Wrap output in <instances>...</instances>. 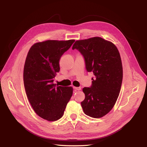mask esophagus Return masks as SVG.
<instances>
[{"label":"esophagus","mask_w":147,"mask_h":147,"mask_svg":"<svg viewBox=\"0 0 147 147\" xmlns=\"http://www.w3.org/2000/svg\"><path fill=\"white\" fill-rule=\"evenodd\" d=\"M74 89L75 90H77V91L81 90V88H80V87H75V86H74Z\"/></svg>","instance_id":"esophagus-1"}]
</instances>
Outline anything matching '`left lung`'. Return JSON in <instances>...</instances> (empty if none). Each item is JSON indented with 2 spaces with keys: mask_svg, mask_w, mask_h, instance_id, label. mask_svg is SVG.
<instances>
[{
  "mask_svg": "<svg viewBox=\"0 0 147 147\" xmlns=\"http://www.w3.org/2000/svg\"><path fill=\"white\" fill-rule=\"evenodd\" d=\"M74 49L84 57L88 72L94 75L91 86L83 89V112L92 118H101L112 109L121 90L123 66L119 53L113 43L99 37L77 40Z\"/></svg>",
  "mask_w": 147,
  "mask_h": 147,
  "instance_id": "8db88e82",
  "label": "left lung"
}]
</instances>
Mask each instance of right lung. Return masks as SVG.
I'll list each match as a JSON object with an SVG mask.
<instances>
[{
    "label": "right lung",
    "instance_id": "add662e5",
    "mask_svg": "<svg viewBox=\"0 0 147 147\" xmlns=\"http://www.w3.org/2000/svg\"><path fill=\"white\" fill-rule=\"evenodd\" d=\"M75 40H47L34 44L26 57L23 72L26 95L35 112L49 121L63 116L72 96L71 86L53 83L59 72V60Z\"/></svg>",
    "mask_w": 147,
    "mask_h": 147
}]
</instances>
